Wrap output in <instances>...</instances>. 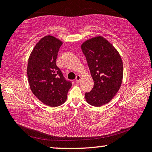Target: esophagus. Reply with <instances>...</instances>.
Returning <instances> with one entry per match:
<instances>
[{"instance_id":"1","label":"esophagus","mask_w":152,"mask_h":152,"mask_svg":"<svg viewBox=\"0 0 152 152\" xmlns=\"http://www.w3.org/2000/svg\"><path fill=\"white\" fill-rule=\"evenodd\" d=\"M80 79H81V76H80V75H77L76 76V82H78H78H80Z\"/></svg>"}]
</instances>
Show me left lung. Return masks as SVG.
Segmentation results:
<instances>
[{"instance_id": "left-lung-1", "label": "left lung", "mask_w": 152, "mask_h": 152, "mask_svg": "<svg viewBox=\"0 0 152 152\" xmlns=\"http://www.w3.org/2000/svg\"><path fill=\"white\" fill-rule=\"evenodd\" d=\"M81 48L94 80L91 91L85 93L86 101L92 106H102L111 101L121 85V58L111 43L101 36L86 41Z\"/></svg>"}]
</instances>
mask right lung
Listing matches in <instances>:
<instances>
[{
    "label": "right lung",
    "instance_id": "1",
    "mask_svg": "<svg viewBox=\"0 0 152 152\" xmlns=\"http://www.w3.org/2000/svg\"><path fill=\"white\" fill-rule=\"evenodd\" d=\"M62 42L51 35L41 39L28 60V81L33 94L43 103L52 107L62 104L71 88L56 66L59 49Z\"/></svg>",
    "mask_w": 152,
    "mask_h": 152
}]
</instances>
